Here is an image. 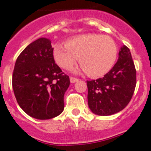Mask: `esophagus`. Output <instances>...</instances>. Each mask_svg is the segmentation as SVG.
Instances as JSON below:
<instances>
[{
  "mask_svg": "<svg viewBox=\"0 0 151 151\" xmlns=\"http://www.w3.org/2000/svg\"><path fill=\"white\" fill-rule=\"evenodd\" d=\"M70 80L71 83H75L77 82V81H78L79 79H78V78H73V77H70Z\"/></svg>",
  "mask_w": 151,
  "mask_h": 151,
  "instance_id": "obj_1",
  "label": "esophagus"
}]
</instances>
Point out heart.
Returning a JSON list of instances; mask_svg holds the SVG:
<instances>
[{"label":"heart","mask_w":151,"mask_h":151,"mask_svg":"<svg viewBox=\"0 0 151 151\" xmlns=\"http://www.w3.org/2000/svg\"><path fill=\"white\" fill-rule=\"evenodd\" d=\"M55 61L62 68L69 70L79 58V64L92 78L109 72L117 56L114 40L106 35L86 34L69 39L66 45L58 44L53 48Z\"/></svg>","instance_id":"obj_1"}]
</instances>
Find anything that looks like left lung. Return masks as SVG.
<instances>
[{"label":"left lung","instance_id":"obj_1","mask_svg":"<svg viewBox=\"0 0 151 151\" xmlns=\"http://www.w3.org/2000/svg\"><path fill=\"white\" fill-rule=\"evenodd\" d=\"M118 60L104 77L87 81L88 103L97 115L108 116L122 110L131 100L136 85V70L131 52L122 47Z\"/></svg>","mask_w":151,"mask_h":151}]
</instances>
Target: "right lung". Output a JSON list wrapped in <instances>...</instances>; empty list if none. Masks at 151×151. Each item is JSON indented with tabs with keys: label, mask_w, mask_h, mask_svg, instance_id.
Wrapping results in <instances>:
<instances>
[{
	"label": "right lung",
	"mask_w": 151,
	"mask_h": 151,
	"mask_svg": "<svg viewBox=\"0 0 151 151\" xmlns=\"http://www.w3.org/2000/svg\"><path fill=\"white\" fill-rule=\"evenodd\" d=\"M70 78L55 63L50 40L39 38L18 56L12 74L17 103L30 117L51 119L64 109Z\"/></svg>",
	"instance_id": "right-lung-1"
}]
</instances>
